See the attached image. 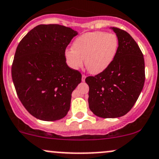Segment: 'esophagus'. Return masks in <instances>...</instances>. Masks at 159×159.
I'll return each instance as SVG.
<instances>
[{
  "label": "esophagus",
  "mask_w": 159,
  "mask_h": 159,
  "mask_svg": "<svg viewBox=\"0 0 159 159\" xmlns=\"http://www.w3.org/2000/svg\"><path fill=\"white\" fill-rule=\"evenodd\" d=\"M85 78H86V75H82V81H85Z\"/></svg>",
  "instance_id": "esophagus-1"
}]
</instances>
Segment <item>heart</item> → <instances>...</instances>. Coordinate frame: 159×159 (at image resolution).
<instances>
[{"instance_id":"heart-1","label":"heart","mask_w":159,"mask_h":159,"mask_svg":"<svg viewBox=\"0 0 159 159\" xmlns=\"http://www.w3.org/2000/svg\"><path fill=\"white\" fill-rule=\"evenodd\" d=\"M119 42L116 34L106 31L88 32L79 36L73 43V48L66 50L67 62L71 68L78 69L83 66L91 74L105 71L118 53Z\"/></svg>"}]
</instances>
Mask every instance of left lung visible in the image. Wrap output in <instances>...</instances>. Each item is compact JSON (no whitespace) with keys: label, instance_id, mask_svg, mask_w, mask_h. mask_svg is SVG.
<instances>
[{"label":"left lung","instance_id":"left-lung-1","mask_svg":"<svg viewBox=\"0 0 159 159\" xmlns=\"http://www.w3.org/2000/svg\"><path fill=\"white\" fill-rule=\"evenodd\" d=\"M111 29L119 42L116 58L105 71L85 79L89 108L104 118L126 115L137 102L145 81L144 58L138 44L127 31Z\"/></svg>","mask_w":159,"mask_h":159}]
</instances>
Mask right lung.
I'll use <instances>...</instances> for the list:
<instances>
[{"label": "right lung", "mask_w": 159, "mask_h": 159, "mask_svg": "<svg viewBox=\"0 0 159 159\" xmlns=\"http://www.w3.org/2000/svg\"><path fill=\"white\" fill-rule=\"evenodd\" d=\"M77 34L58 24L39 25L18 44L12 78L22 104L36 118L57 121L70 109L71 93L81 83V74L68 66L65 52Z\"/></svg>", "instance_id": "add662e5"}]
</instances>
